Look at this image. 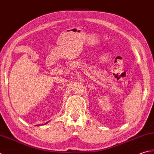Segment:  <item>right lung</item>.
<instances>
[{"label": "right lung", "instance_id": "obj_1", "mask_svg": "<svg viewBox=\"0 0 154 154\" xmlns=\"http://www.w3.org/2000/svg\"><path fill=\"white\" fill-rule=\"evenodd\" d=\"M47 123H48V122H46V124H46Z\"/></svg>", "mask_w": 154, "mask_h": 154}]
</instances>
